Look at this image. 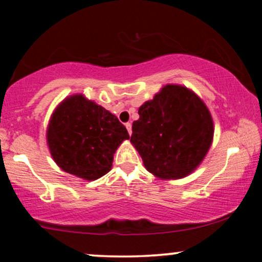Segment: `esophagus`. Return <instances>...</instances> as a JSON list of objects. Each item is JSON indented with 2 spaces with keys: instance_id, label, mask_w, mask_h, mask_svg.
<instances>
[{
  "instance_id": "34e87169",
  "label": "esophagus",
  "mask_w": 262,
  "mask_h": 262,
  "mask_svg": "<svg viewBox=\"0 0 262 262\" xmlns=\"http://www.w3.org/2000/svg\"><path fill=\"white\" fill-rule=\"evenodd\" d=\"M125 128H127L128 133H129V135H130L132 134V124H130V123H125Z\"/></svg>"
}]
</instances>
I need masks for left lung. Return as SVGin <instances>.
I'll return each instance as SVG.
<instances>
[{
    "instance_id": "obj_1",
    "label": "left lung",
    "mask_w": 262,
    "mask_h": 262,
    "mask_svg": "<svg viewBox=\"0 0 262 262\" xmlns=\"http://www.w3.org/2000/svg\"><path fill=\"white\" fill-rule=\"evenodd\" d=\"M138 113L130 141L149 172L160 179H181L201 164L214 130L208 108L196 93L167 85Z\"/></svg>"
}]
</instances>
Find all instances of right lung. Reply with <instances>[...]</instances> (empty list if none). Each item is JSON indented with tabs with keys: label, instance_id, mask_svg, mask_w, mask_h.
<instances>
[{
	"label": "right lung",
	"instance_id": "right-lung-1",
	"mask_svg": "<svg viewBox=\"0 0 262 262\" xmlns=\"http://www.w3.org/2000/svg\"><path fill=\"white\" fill-rule=\"evenodd\" d=\"M47 139L60 169L92 181L112 169L113 154L129 134L116 116L75 95L53 113Z\"/></svg>",
	"mask_w": 262,
	"mask_h": 262
}]
</instances>
